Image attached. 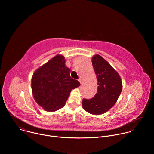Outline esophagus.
I'll return each mask as SVG.
<instances>
[{"label": "esophagus", "instance_id": "obj_1", "mask_svg": "<svg viewBox=\"0 0 154 154\" xmlns=\"http://www.w3.org/2000/svg\"><path fill=\"white\" fill-rule=\"evenodd\" d=\"M79 82L80 83V84H81V85L83 83V80L82 79H79Z\"/></svg>", "mask_w": 154, "mask_h": 154}]
</instances>
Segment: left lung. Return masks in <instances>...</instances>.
Here are the masks:
<instances>
[{
    "mask_svg": "<svg viewBox=\"0 0 154 154\" xmlns=\"http://www.w3.org/2000/svg\"><path fill=\"white\" fill-rule=\"evenodd\" d=\"M91 60L98 82L97 93L92 99H83L82 106L88 113L99 115L108 112L116 103L122 84L118 72L100 55H94Z\"/></svg>",
    "mask_w": 154,
    "mask_h": 154,
    "instance_id": "8db88e82",
    "label": "left lung"
}]
</instances>
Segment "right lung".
I'll use <instances>...</instances> for the list:
<instances>
[{
	"mask_svg": "<svg viewBox=\"0 0 154 154\" xmlns=\"http://www.w3.org/2000/svg\"><path fill=\"white\" fill-rule=\"evenodd\" d=\"M64 57L57 55L37 69L32 78V90L37 103L47 112L63 107L71 90L80 85L70 76Z\"/></svg>",
	"mask_w": 154,
	"mask_h": 154,
	"instance_id": "obj_1",
	"label": "right lung"
}]
</instances>
